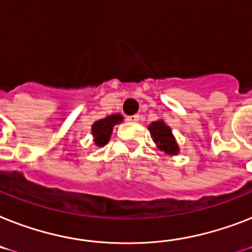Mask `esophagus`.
I'll return each instance as SVG.
<instances>
[{
	"mask_svg": "<svg viewBox=\"0 0 252 252\" xmlns=\"http://www.w3.org/2000/svg\"><path fill=\"white\" fill-rule=\"evenodd\" d=\"M126 122H130V123L140 122V115H130V116H126Z\"/></svg>",
	"mask_w": 252,
	"mask_h": 252,
	"instance_id": "1",
	"label": "esophagus"
}]
</instances>
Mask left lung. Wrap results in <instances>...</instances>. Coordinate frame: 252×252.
I'll return each mask as SVG.
<instances>
[{"label": "left lung", "mask_w": 252, "mask_h": 252, "mask_svg": "<svg viewBox=\"0 0 252 252\" xmlns=\"http://www.w3.org/2000/svg\"><path fill=\"white\" fill-rule=\"evenodd\" d=\"M151 138L154 140L157 146L165 154H177L179 146L176 144L175 138L172 136L171 128L167 126L163 122H154L149 126Z\"/></svg>", "instance_id": "8db88e82"}]
</instances>
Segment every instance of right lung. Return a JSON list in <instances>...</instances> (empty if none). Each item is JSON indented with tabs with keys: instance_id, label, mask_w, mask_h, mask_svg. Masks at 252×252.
<instances>
[{
	"instance_id": "1",
	"label": "right lung",
	"mask_w": 252,
	"mask_h": 252,
	"mask_svg": "<svg viewBox=\"0 0 252 252\" xmlns=\"http://www.w3.org/2000/svg\"><path fill=\"white\" fill-rule=\"evenodd\" d=\"M122 115H111L106 118V119H101L95 122L92 126V133L94 136V142L97 146H103L108 142L110 136H111L112 126L122 122Z\"/></svg>"
}]
</instances>
